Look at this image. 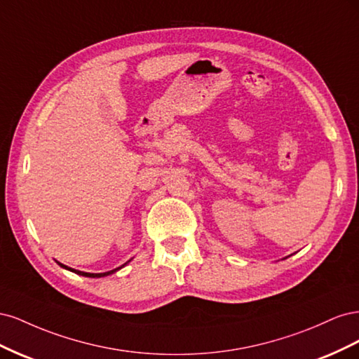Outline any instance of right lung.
<instances>
[{
    "label": "right lung",
    "instance_id": "obj_1",
    "mask_svg": "<svg viewBox=\"0 0 359 359\" xmlns=\"http://www.w3.org/2000/svg\"><path fill=\"white\" fill-rule=\"evenodd\" d=\"M130 262V260H128ZM128 262H126L124 265H121V266H118V268H115V269H111V271H107V273H97V274H94V273H83V271H78V269H73V268H70V266H67V265H62L61 262H58L57 260V264L61 266V268H64V269H67V271H72V273H74V274H78V276H83V277H91V278H100V277H106V276H111V274H114V273H116L118 269H121L123 266H126Z\"/></svg>",
    "mask_w": 359,
    "mask_h": 359
}]
</instances>
